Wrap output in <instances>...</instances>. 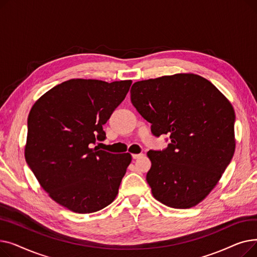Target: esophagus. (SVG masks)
I'll list each match as a JSON object with an SVG mask.
<instances>
[{"label": "esophagus", "mask_w": 257, "mask_h": 257, "mask_svg": "<svg viewBox=\"0 0 257 257\" xmlns=\"http://www.w3.org/2000/svg\"><path fill=\"white\" fill-rule=\"evenodd\" d=\"M143 156H144V154H132V158L133 159H139V158H141Z\"/></svg>", "instance_id": "34e87169"}]
</instances>
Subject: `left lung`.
I'll return each instance as SVG.
<instances>
[{
  "label": "left lung",
  "mask_w": 257,
  "mask_h": 257,
  "mask_svg": "<svg viewBox=\"0 0 257 257\" xmlns=\"http://www.w3.org/2000/svg\"><path fill=\"white\" fill-rule=\"evenodd\" d=\"M131 102L158 138L169 134L163 151L150 150L147 174L155 199L173 208H190L217 185L232 159L233 108L205 78L176 74L136 82Z\"/></svg>",
  "instance_id": "1"
}]
</instances>
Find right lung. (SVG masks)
I'll return each instance as SVG.
<instances>
[{
    "instance_id": "right-lung-1",
    "label": "right lung",
    "mask_w": 257,
    "mask_h": 257,
    "mask_svg": "<svg viewBox=\"0 0 257 257\" xmlns=\"http://www.w3.org/2000/svg\"><path fill=\"white\" fill-rule=\"evenodd\" d=\"M131 83L71 79L47 91L31 108L25 158L39 184L61 206L90 213L115 199L131 155L93 146L106 139L103 125Z\"/></svg>"
}]
</instances>
